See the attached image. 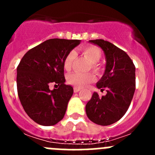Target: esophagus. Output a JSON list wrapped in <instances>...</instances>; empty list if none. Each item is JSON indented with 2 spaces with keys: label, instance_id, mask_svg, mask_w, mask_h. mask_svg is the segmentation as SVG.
<instances>
[{
  "label": "esophagus",
  "instance_id": "1",
  "mask_svg": "<svg viewBox=\"0 0 155 155\" xmlns=\"http://www.w3.org/2000/svg\"><path fill=\"white\" fill-rule=\"evenodd\" d=\"M80 90H81V88H80V87H73V91H74L75 93L79 91Z\"/></svg>",
  "mask_w": 155,
  "mask_h": 155
}]
</instances>
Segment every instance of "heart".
<instances>
[{"label":"heart","mask_w":155,"mask_h":155,"mask_svg":"<svg viewBox=\"0 0 155 155\" xmlns=\"http://www.w3.org/2000/svg\"><path fill=\"white\" fill-rule=\"evenodd\" d=\"M82 51L84 55L91 62V68L95 72H97V73L101 72L102 68L97 62L101 60V56H102L101 50L97 46L91 45V46H84L82 48ZM75 57H76V53L73 51L69 52L68 55L66 56L64 62V67L67 70H69L71 68ZM95 80H96V76L93 73H79V72H74L69 75L68 76L69 83L79 87L86 86L94 82Z\"/></svg>","instance_id":"obj_1"}]
</instances>
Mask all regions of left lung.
Masks as SVG:
<instances>
[{
    "label": "left lung",
    "instance_id": "obj_1",
    "mask_svg": "<svg viewBox=\"0 0 155 155\" xmlns=\"http://www.w3.org/2000/svg\"><path fill=\"white\" fill-rule=\"evenodd\" d=\"M103 49L107 64L97 87L107 94L100 97L94 92L85 106L87 116L94 123L107 126L121 119L130 105L136 89L135 66L124 51L104 40H89Z\"/></svg>",
    "mask_w": 155,
    "mask_h": 155
}]
</instances>
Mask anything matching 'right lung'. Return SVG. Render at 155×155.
I'll return each instance as SVG.
<instances>
[{"instance_id":"add662e5","label":"right lung","mask_w":155,"mask_h":155,"mask_svg":"<svg viewBox=\"0 0 155 155\" xmlns=\"http://www.w3.org/2000/svg\"><path fill=\"white\" fill-rule=\"evenodd\" d=\"M79 40L50 39L25 53L17 67V91L28 115L37 124L54 125L63 119L73 88L65 85L64 62ZM51 83L58 85L50 90Z\"/></svg>"}]
</instances>
